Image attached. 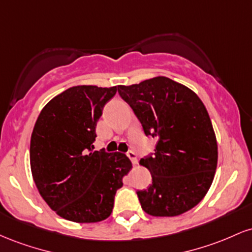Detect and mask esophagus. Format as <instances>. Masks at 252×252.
Wrapping results in <instances>:
<instances>
[{"instance_id":"1","label":"esophagus","mask_w":252,"mask_h":252,"mask_svg":"<svg viewBox=\"0 0 252 252\" xmlns=\"http://www.w3.org/2000/svg\"><path fill=\"white\" fill-rule=\"evenodd\" d=\"M126 156L130 158V161H131L132 163L136 164L137 163V155H136L135 152H132V150H129V152H126Z\"/></svg>"}]
</instances>
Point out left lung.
<instances>
[{"label":"left lung","instance_id":"obj_1","mask_svg":"<svg viewBox=\"0 0 252 252\" xmlns=\"http://www.w3.org/2000/svg\"><path fill=\"white\" fill-rule=\"evenodd\" d=\"M146 136L156 137L154 153L141 158L152 185L136 194L143 211L174 217L202 200L212 185L218 147L209 112L192 90L167 77L117 86Z\"/></svg>","mask_w":252,"mask_h":252}]
</instances>
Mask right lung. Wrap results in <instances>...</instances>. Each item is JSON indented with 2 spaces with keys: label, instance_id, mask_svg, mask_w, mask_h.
I'll list each match as a JSON object with an SVG mask.
<instances>
[{
  "label": "right lung",
  "instance_id": "add662e5",
  "mask_svg": "<svg viewBox=\"0 0 252 252\" xmlns=\"http://www.w3.org/2000/svg\"><path fill=\"white\" fill-rule=\"evenodd\" d=\"M117 86H73L40 112L31 137V168L40 195L57 215L76 222L102 221L131 162L122 153L94 150L97 122Z\"/></svg>",
  "mask_w": 252,
  "mask_h": 252
}]
</instances>
